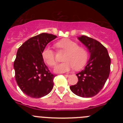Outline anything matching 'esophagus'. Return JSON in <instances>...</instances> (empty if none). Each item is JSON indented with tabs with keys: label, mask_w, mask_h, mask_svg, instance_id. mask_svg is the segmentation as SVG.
Here are the masks:
<instances>
[{
	"label": "esophagus",
	"mask_w": 123,
	"mask_h": 123,
	"mask_svg": "<svg viewBox=\"0 0 123 123\" xmlns=\"http://www.w3.org/2000/svg\"><path fill=\"white\" fill-rule=\"evenodd\" d=\"M65 77H67V78H68V77L69 76V74H65L64 75Z\"/></svg>",
	"instance_id": "obj_1"
}]
</instances>
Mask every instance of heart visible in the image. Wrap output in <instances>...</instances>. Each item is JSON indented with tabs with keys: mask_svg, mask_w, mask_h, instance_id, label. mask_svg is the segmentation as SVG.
<instances>
[{
	"mask_svg": "<svg viewBox=\"0 0 123 123\" xmlns=\"http://www.w3.org/2000/svg\"><path fill=\"white\" fill-rule=\"evenodd\" d=\"M56 46L58 49L66 52L63 58L65 62L55 67L56 73L68 72L74 68L79 70L86 64L88 58L87 52L82 47L78 46V44L74 41L69 39H63L56 42ZM42 56L44 62L49 66L54 67L56 65L55 52L50 47H46L44 49L42 52Z\"/></svg>",
	"mask_w": 123,
	"mask_h": 123,
	"instance_id": "obj_1",
	"label": "heart"
}]
</instances>
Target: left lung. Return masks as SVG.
<instances>
[{"label": "left lung", "mask_w": 123, "mask_h": 123, "mask_svg": "<svg viewBox=\"0 0 123 123\" xmlns=\"http://www.w3.org/2000/svg\"><path fill=\"white\" fill-rule=\"evenodd\" d=\"M78 39L91 55L85 69L76 74L78 83L69 88L76 95L89 98L96 95L105 85L110 74L111 60L107 49L100 42L86 36Z\"/></svg>", "instance_id": "left-lung-1"}]
</instances>
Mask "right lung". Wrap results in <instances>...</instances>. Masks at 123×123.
Returning <instances> with one entry per match:
<instances>
[{"mask_svg": "<svg viewBox=\"0 0 123 123\" xmlns=\"http://www.w3.org/2000/svg\"><path fill=\"white\" fill-rule=\"evenodd\" d=\"M56 36L41 33L27 40L17 51L14 62L15 79L24 94L41 98L49 94L54 87L55 75L44 63L42 52Z\"/></svg>", "mask_w": 123, "mask_h": 123, "instance_id": "1", "label": "right lung"}]
</instances>
